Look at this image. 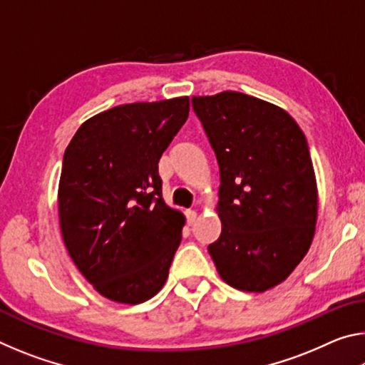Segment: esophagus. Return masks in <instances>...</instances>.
Wrapping results in <instances>:
<instances>
[{"instance_id": "esophagus-1", "label": "esophagus", "mask_w": 365, "mask_h": 365, "mask_svg": "<svg viewBox=\"0 0 365 365\" xmlns=\"http://www.w3.org/2000/svg\"><path fill=\"white\" fill-rule=\"evenodd\" d=\"M197 219V212L196 211H187V222L190 225H193Z\"/></svg>"}]
</instances>
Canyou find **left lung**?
I'll use <instances>...</instances> for the list:
<instances>
[{
    "label": "left lung",
    "instance_id": "left-lung-1",
    "mask_svg": "<svg viewBox=\"0 0 365 365\" xmlns=\"http://www.w3.org/2000/svg\"><path fill=\"white\" fill-rule=\"evenodd\" d=\"M191 103L220 174L222 232L209 255L230 287L267 292L288 279L316 233L317 182L304 133L285 109L238 91Z\"/></svg>",
    "mask_w": 365,
    "mask_h": 365
}]
</instances>
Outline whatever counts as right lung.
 Instances as JSON below:
<instances>
[{"label":"right lung","mask_w":365,"mask_h":365,"mask_svg":"<svg viewBox=\"0 0 365 365\" xmlns=\"http://www.w3.org/2000/svg\"><path fill=\"white\" fill-rule=\"evenodd\" d=\"M190 98L130 103L90 117L66 148L58 188L67 251L98 293L140 304L164 287L185 215L165 205L158 163Z\"/></svg>","instance_id":"obj_1"}]
</instances>
